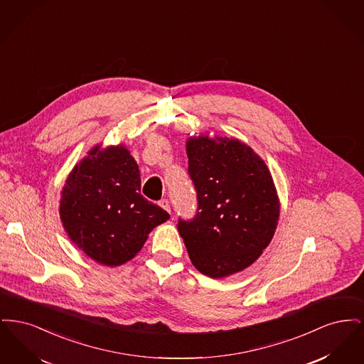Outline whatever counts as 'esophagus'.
<instances>
[{"mask_svg":"<svg viewBox=\"0 0 364 364\" xmlns=\"http://www.w3.org/2000/svg\"><path fill=\"white\" fill-rule=\"evenodd\" d=\"M158 205L164 208V210H166V211L171 213V205H169V200H168V199H161Z\"/></svg>","mask_w":364,"mask_h":364,"instance_id":"34e87169","label":"esophagus"}]
</instances>
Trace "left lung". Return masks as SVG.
<instances>
[{
    "label": "left lung",
    "mask_w": 364,
    "mask_h": 364,
    "mask_svg": "<svg viewBox=\"0 0 364 364\" xmlns=\"http://www.w3.org/2000/svg\"><path fill=\"white\" fill-rule=\"evenodd\" d=\"M188 174L196 190V215L178 218V233L192 264L205 276L242 272L270 244L279 200L266 164L239 139L187 140Z\"/></svg>",
    "instance_id": "obj_1"
}]
</instances>
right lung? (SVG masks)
Masks as SVG:
<instances>
[{"mask_svg": "<svg viewBox=\"0 0 364 364\" xmlns=\"http://www.w3.org/2000/svg\"><path fill=\"white\" fill-rule=\"evenodd\" d=\"M60 217L70 240L91 259L120 266L169 214L140 195V172L124 146H95L70 172Z\"/></svg>", "mask_w": 364, "mask_h": 364, "instance_id": "obj_1", "label": "right lung"}]
</instances>
